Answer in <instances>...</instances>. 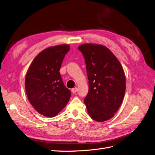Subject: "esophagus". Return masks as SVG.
<instances>
[{
    "label": "esophagus",
    "instance_id": "obj_1",
    "mask_svg": "<svg viewBox=\"0 0 155 155\" xmlns=\"http://www.w3.org/2000/svg\"><path fill=\"white\" fill-rule=\"evenodd\" d=\"M77 87H74L71 90V91H72V93H73V94H75V93L77 92Z\"/></svg>",
    "mask_w": 155,
    "mask_h": 155
}]
</instances>
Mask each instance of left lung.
Masks as SVG:
<instances>
[{"label":"left lung","mask_w":155,"mask_h":155,"mask_svg":"<svg viewBox=\"0 0 155 155\" xmlns=\"http://www.w3.org/2000/svg\"><path fill=\"white\" fill-rule=\"evenodd\" d=\"M84 58L89 91L84 103L94 120L103 122L112 118L122 103L126 89L121 64L107 47L83 44L78 47Z\"/></svg>","instance_id":"obj_1"}]
</instances>
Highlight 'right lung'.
I'll return each instance as SVG.
<instances>
[{"instance_id":"right-lung-1","label":"right lung","mask_w":155,"mask_h":155,"mask_svg":"<svg viewBox=\"0 0 155 155\" xmlns=\"http://www.w3.org/2000/svg\"><path fill=\"white\" fill-rule=\"evenodd\" d=\"M69 45L48 47L31 64L25 78L28 99L36 111L44 116L54 117L68 104L71 91L64 85L59 71Z\"/></svg>"}]
</instances>
